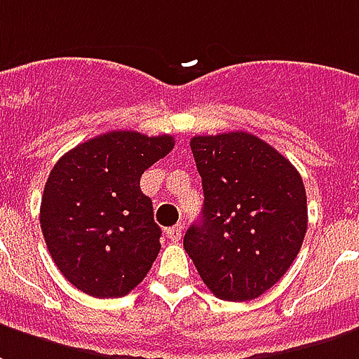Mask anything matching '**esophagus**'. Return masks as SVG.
Returning a JSON list of instances; mask_svg holds the SVG:
<instances>
[{"label": "esophagus", "instance_id": "esophagus-1", "mask_svg": "<svg viewBox=\"0 0 359 359\" xmlns=\"http://www.w3.org/2000/svg\"><path fill=\"white\" fill-rule=\"evenodd\" d=\"M182 230H184L182 224H177V226L169 228V230H167V238L177 243V241H180V238H182Z\"/></svg>", "mask_w": 359, "mask_h": 359}]
</instances>
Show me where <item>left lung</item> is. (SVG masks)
<instances>
[{
	"label": "left lung",
	"mask_w": 359,
	"mask_h": 359,
	"mask_svg": "<svg viewBox=\"0 0 359 359\" xmlns=\"http://www.w3.org/2000/svg\"><path fill=\"white\" fill-rule=\"evenodd\" d=\"M190 148L203 209L184 233V249L211 293L253 301L280 281L301 251L308 226L301 175L245 131L198 135Z\"/></svg>",
	"instance_id": "8db88e82"
}]
</instances>
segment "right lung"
I'll return each mask as SVG.
<instances>
[{"instance_id":"obj_1","label":"right lung","mask_w":359,"mask_h":359,"mask_svg":"<svg viewBox=\"0 0 359 359\" xmlns=\"http://www.w3.org/2000/svg\"><path fill=\"white\" fill-rule=\"evenodd\" d=\"M172 146L171 135L110 131L55 163L39 222L53 261L74 287L114 299L144 280L161 249V228L140 177Z\"/></svg>"}]
</instances>
